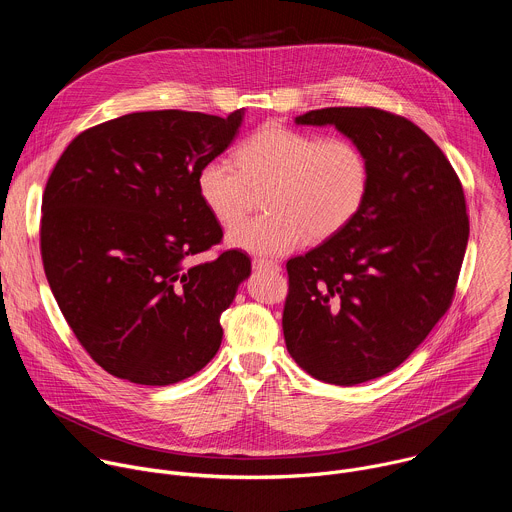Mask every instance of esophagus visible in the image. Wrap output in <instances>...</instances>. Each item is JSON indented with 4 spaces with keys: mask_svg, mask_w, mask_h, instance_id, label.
<instances>
[{
    "mask_svg": "<svg viewBox=\"0 0 512 512\" xmlns=\"http://www.w3.org/2000/svg\"><path fill=\"white\" fill-rule=\"evenodd\" d=\"M253 269H263V271H279L281 267H279V263L277 261H271V259H261V257H255L253 259Z\"/></svg>",
    "mask_w": 512,
    "mask_h": 512,
    "instance_id": "34e87169",
    "label": "esophagus"
}]
</instances>
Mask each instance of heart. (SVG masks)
Segmentation results:
<instances>
[{
  "mask_svg": "<svg viewBox=\"0 0 512 512\" xmlns=\"http://www.w3.org/2000/svg\"><path fill=\"white\" fill-rule=\"evenodd\" d=\"M206 160L196 174V192L223 227H233L249 208L253 190H263L267 210L229 233V243L253 255H283L308 239L326 241L344 231L367 202L371 160L346 135L322 137L279 123L253 131L235 154Z\"/></svg>",
  "mask_w": 512,
  "mask_h": 512,
  "instance_id": "obj_1",
  "label": "heart"
}]
</instances>
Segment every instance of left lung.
<instances>
[{
    "label": "left lung",
    "instance_id": "1",
    "mask_svg": "<svg viewBox=\"0 0 512 512\" xmlns=\"http://www.w3.org/2000/svg\"><path fill=\"white\" fill-rule=\"evenodd\" d=\"M298 125H336L371 160V190L354 221L289 259L287 352L318 381L383 377L452 306L470 221L462 182L435 141L375 107H326Z\"/></svg>",
    "mask_w": 512,
    "mask_h": 512
}]
</instances>
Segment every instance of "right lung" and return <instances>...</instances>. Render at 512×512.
Segmentation results:
<instances>
[{"label": "right lung", "mask_w": 512, "mask_h": 512, "mask_svg": "<svg viewBox=\"0 0 512 512\" xmlns=\"http://www.w3.org/2000/svg\"><path fill=\"white\" fill-rule=\"evenodd\" d=\"M243 111H141L68 143L42 196L40 253L58 308L117 379L164 387L210 362L221 314L251 273L196 192L198 168L233 141Z\"/></svg>", "instance_id": "add662e5"}]
</instances>
